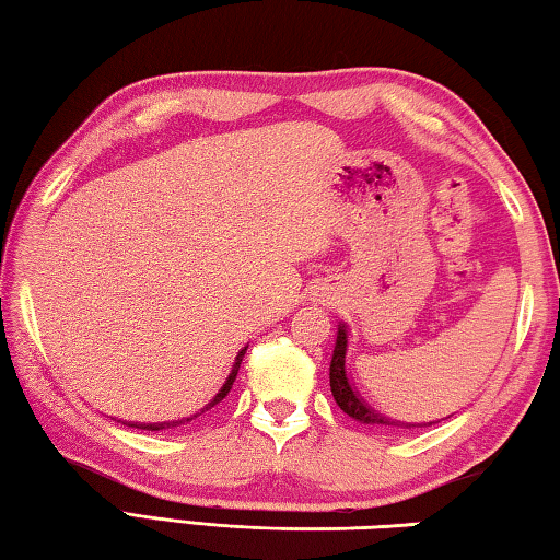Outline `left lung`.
I'll use <instances>...</instances> for the list:
<instances>
[{
	"label": "left lung",
	"instance_id": "obj_1",
	"mask_svg": "<svg viewBox=\"0 0 560 560\" xmlns=\"http://www.w3.org/2000/svg\"><path fill=\"white\" fill-rule=\"evenodd\" d=\"M346 346H348L346 326H340L338 328V338H336L334 358H330V393H334L338 407L346 415L355 417L358 422H365V424H397V422L387 420V417L373 412L371 407H368L363 400H360L358 393L353 390V385L348 383V375H346Z\"/></svg>",
	"mask_w": 560,
	"mask_h": 560
}]
</instances>
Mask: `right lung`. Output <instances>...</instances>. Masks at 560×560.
Listing matches in <instances>:
<instances>
[{
  "label": "right lung",
  "instance_id": "add662e5",
  "mask_svg": "<svg viewBox=\"0 0 560 560\" xmlns=\"http://www.w3.org/2000/svg\"><path fill=\"white\" fill-rule=\"evenodd\" d=\"M244 353H246V346L240 350V355H236V360H234V368H232V373H230V377H226V383L222 385V390L220 393H217V397H214V400L210 402V405H207L205 407V410H200V412H197V415H202V412H207V410H210V407H214L217 402H220V400H224V397H226V393H230L232 390V383H234V377H236V373H240V365H242V358H244ZM197 415H192V417H187V420H175V422H163V424H130V428H140V430H150V432H155V430H165V428H177V424H185V422H192L195 420V417Z\"/></svg>",
  "mask_w": 560,
  "mask_h": 560
}]
</instances>
